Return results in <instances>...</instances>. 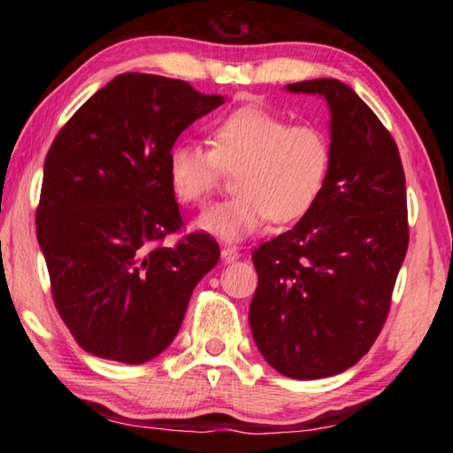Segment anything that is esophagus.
I'll return each mask as SVG.
<instances>
[{"label":"esophagus","mask_w":453,"mask_h":453,"mask_svg":"<svg viewBox=\"0 0 453 453\" xmlns=\"http://www.w3.org/2000/svg\"><path fill=\"white\" fill-rule=\"evenodd\" d=\"M221 259H224L226 264H234L235 259H240V251H237L235 248H229L227 245V248L221 250Z\"/></svg>","instance_id":"obj_1"}]
</instances>
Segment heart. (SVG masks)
I'll return each mask as SVG.
<instances>
[{"mask_svg":"<svg viewBox=\"0 0 453 453\" xmlns=\"http://www.w3.org/2000/svg\"><path fill=\"white\" fill-rule=\"evenodd\" d=\"M210 143L178 140L167 151V175L183 203L202 205L221 167L235 170L237 194L196 219L199 232L224 242L256 234L267 219L294 221L308 213L332 167L327 135L311 124H291L262 105H242L211 126Z\"/></svg>","mask_w":453,"mask_h":453,"instance_id":"1","label":"heart"}]
</instances>
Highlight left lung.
I'll return each instance as SVG.
<instances>
[{"instance_id":"1","label":"left lung","mask_w":453,"mask_h":453,"mask_svg":"<svg viewBox=\"0 0 453 453\" xmlns=\"http://www.w3.org/2000/svg\"><path fill=\"white\" fill-rule=\"evenodd\" d=\"M329 107V167L313 208L254 250L256 346L275 372L319 380L357 364L386 324L408 251L405 175L394 137L340 80L288 83Z\"/></svg>"}]
</instances>
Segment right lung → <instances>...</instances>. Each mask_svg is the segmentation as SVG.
Listing matches in <instances>:
<instances>
[{"label": "right lung", "instance_id": "add662e5", "mask_svg": "<svg viewBox=\"0 0 453 453\" xmlns=\"http://www.w3.org/2000/svg\"><path fill=\"white\" fill-rule=\"evenodd\" d=\"M226 102L188 81L121 73L61 127L43 164L37 242L75 342L104 359L145 364L170 346L191 291L219 259L208 234L181 227L167 151Z\"/></svg>", "mask_w": 453, "mask_h": 453}]
</instances>
